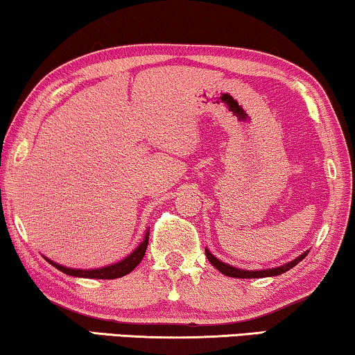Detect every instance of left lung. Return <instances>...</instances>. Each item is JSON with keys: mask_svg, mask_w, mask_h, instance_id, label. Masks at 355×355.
<instances>
[{"mask_svg": "<svg viewBox=\"0 0 355 355\" xmlns=\"http://www.w3.org/2000/svg\"><path fill=\"white\" fill-rule=\"evenodd\" d=\"M309 254V251L302 252L301 256L294 259V261L288 262V263H283V266L275 267V268H266V270H243V268H236L233 266H228V263L218 261L216 256H212L211 251L206 248V257L209 259V262L212 263L214 267L217 268L218 272L223 273V275L227 277H233V278H263V277H277V275H282V273L288 272L289 268H293L294 266H297L299 262L302 261L304 257H306Z\"/></svg>", "mask_w": 355, "mask_h": 355, "instance_id": "left-lung-1", "label": "left lung"}]
</instances>
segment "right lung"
Returning <instances> with one entry per match:
<instances>
[{
	"label": "right lung",
	"instance_id": "obj_1",
	"mask_svg": "<svg viewBox=\"0 0 355 355\" xmlns=\"http://www.w3.org/2000/svg\"><path fill=\"white\" fill-rule=\"evenodd\" d=\"M148 239H149V233L146 232V234H144V239H143L141 243H139V246L135 249L132 254H128L125 259H122L121 262L112 263V266H107V267H101V268H92V270H80V268H69V267L59 266V263L49 261V259H46V257H44V259H46V261L51 263L53 267H56L58 270H61L62 273H66V275L80 277V278L114 279V278L125 277L127 273L132 272L133 268L137 267L138 263L143 261L144 252H146V248H148Z\"/></svg>",
	"mask_w": 355,
	"mask_h": 355
}]
</instances>
